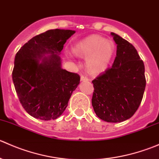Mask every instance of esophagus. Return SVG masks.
I'll list each match as a JSON object with an SVG mask.
<instances>
[{
	"mask_svg": "<svg viewBox=\"0 0 159 159\" xmlns=\"http://www.w3.org/2000/svg\"><path fill=\"white\" fill-rule=\"evenodd\" d=\"M89 78L85 75H81V81H89Z\"/></svg>",
	"mask_w": 159,
	"mask_h": 159,
	"instance_id": "34e87169",
	"label": "esophagus"
}]
</instances>
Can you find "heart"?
I'll return each instance as SVG.
<instances>
[{
    "label": "heart",
    "mask_w": 159,
    "mask_h": 159,
    "mask_svg": "<svg viewBox=\"0 0 159 159\" xmlns=\"http://www.w3.org/2000/svg\"><path fill=\"white\" fill-rule=\"evenodd\" d=\"M115 44L100 35L93 34L78 41L73 48L75 54L86 57V66L92 73L107 69L115 53Z\"/></svg>",
    "instance_id": "b5f03b06"
}]
</instances>
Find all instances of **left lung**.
Here are the masks:
<instances>
[{
  "instance_id": "8db88e82",
  "label": "left lung",
  "mask_w": 159,
  "mask_h": 159,
  "mask_svg": "<svg viewBox=\"0 0 159 159\" xmlns=\"http://www.w3.org/2000/svg\"><path fill=\"white\" fill-rule=\"evenodd\" d=\"M117 44L111 68L92 81V103L99 118L107 122H121L133 116L145 91V65L137 50L119 35L111 33Z\"/></svg>"
}]
</instances>
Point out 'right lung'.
<instances>
[{
  "mask_svg": "<svg viewBox=\"0 0 159 159\" xmlns=\"http://www.w3.org/2000/svg\"><path fill=\"white\" fill-rule=\"evenodd\" d=\"M75 33L48 30L32 38L16 54L13 82L20 104L34 118L49 121L61 116L80 83L78 74L61 68L59 56Z\"/></svg>",
  "mask_w": 159,
  "mask_h": 159,
  "instance_id": "add662e5",
  "label": "right lung"
}]
</instances>
